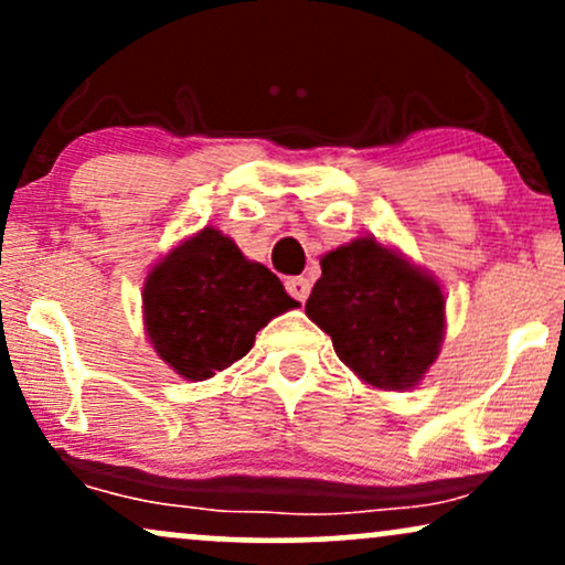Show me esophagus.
Wrapping results in <instances>:
<instances>
[{"instance_id":"34e87169","label":"esophagus","mask_w":565,"mask_h":565,"mask_svg":"<svg viewBox=\"0 0 565 565\" xmlns=\"http://www.w3.org/2000/svg\"><path fill=\"white\" fill-rule=\"evenodd\" d=\"M287 291L295 297V300L305 302L310 295V281L305 276H291V278H287Z\"/></svg>"}]
</instances>
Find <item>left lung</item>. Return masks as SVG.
<instances>
[{
  "mask_svg": "<svg viewBox=\"0 0 565 565\" xmlns=\"http://www.w3.org/2000/svg\"><path fill=\"white\" fill-rule=\"evenodd\" d=\"M305 313L366 385L408 391L438 359L446 332L440 284L374 236L321 257Z\"/></svg>",
  "mask_w": 565,
  "mask_h": 565,
  "instance_id": "8db88e82",
  "label": "left lung"
}]
</instances>
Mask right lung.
I'll return each instance as SVG.
<instances>
[{
    "instance_id": "right-lung-1",
    "label": "right lung",
    "mask_w": 565,
    "mask_h": 565,
    "mask_svg": "<svg viewBox=\"0 0 565 565\" xmlns=\"http://www.w3.org/2000/svg\"><path fill=\"white\" fill-rule=\"evenodd\" d=\"M297 308L276 274L246 260L233 238L201 228L146 276L142 321L161 361L201 382L244 359L255 334Z\"/></svg>"
}]
</instances>
